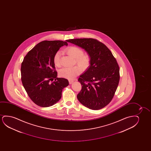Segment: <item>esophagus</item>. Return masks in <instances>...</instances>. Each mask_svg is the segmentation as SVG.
<instances>
[{
	"label": "esophagus",
	"mask_w": 151,
	"mask_h": 151,
	"mask_svg": "<svg viewBox=\"0 0 151 151\" xmlns=\"http://www.w3.org/2000/svg\"><path fill=\"white\" fill-rule=\"evenodd\" d=\"M69 81V83H70V84H72V83H73V82H74V81H72V80H69V81Z\"/></svg>",
	"instance_id": "34e87169"
}]
</instances>
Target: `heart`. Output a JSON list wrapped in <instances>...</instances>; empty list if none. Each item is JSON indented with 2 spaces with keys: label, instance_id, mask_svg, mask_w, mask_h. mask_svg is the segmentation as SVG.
Returning a JSON list of instances; mask_svg holds the SVG:
<instances>
[{
  "label": "heart",
  "instance_id": "b5f03b06",
  "mask_svg": "<svg viewBox=\"0 0 151 151\" xmlns=\"http://www.w3.org/2000/svg\"><path fill=\"white\" fill-rule=\"evenodd\" d=\"M65 52L68 55L75 59V63L81 68L82 70H85L88 68L90 64V57L88 54H83V50L81 48L76 46H70L66 48ZM61 55V52L58 51L54 55V64L58 67H60L61 65L60 61ZM79 67L75 66L70 68H64L59 70V74L62 77L72 79L81 73V69Z\"/></svg>",
  "mask_w": 151,
  "mask_h": 151
}]
</instances>
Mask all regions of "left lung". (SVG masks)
I'll return each mask as SVG.
<instances>
[{
	"instance_id": "1",
	"label": "left lung",
	"mask_w": 151,
	"mask_h": 151,
	"mask_svg": "<svg viewBox=\"0 0 151 151\" xmlns=\"http://www.w3.org/2000/svg\"><path fill=\"white\" fill-rule=\"evenodd\" d=\"M82 48L90 57V65L78 81L82 86L77 96L83 105L101 109L111 101L120 80V70L111 52L106 46L92 38L68 40Z\"/></svg>"
}]
</instances>
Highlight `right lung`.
I'll use <instances>...</instances> for the list:
<instances>
[{
    "instance_id": "add662e5",
    "label": "right lung",
    "mask_w": 151,
    "mask_h": 151,
    "mask_svg": "<svg viewBox=\"0 0 151 151\" xmlns=\"http://www.w3.org/2000/svg\"><path fill=\"white\" fill-rule=\"evenodd\" d=\"M62 41H43L37 44L26 55L21 65V79L30 99L42 107L57 103L62 96V90L68 81L58 78L54 57L59 48L68 45ZM55 79L50 83V81Z\"/></svg>"
}]
</instances>
